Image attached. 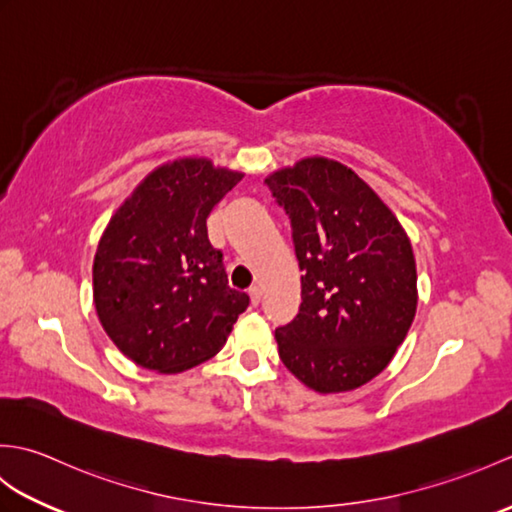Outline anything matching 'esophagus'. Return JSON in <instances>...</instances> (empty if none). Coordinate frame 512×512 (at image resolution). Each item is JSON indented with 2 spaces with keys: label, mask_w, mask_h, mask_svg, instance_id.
Instances as JSON below:
<instances>
[{
  "label": "esophagus",
  "mask_w": 512,
  "mask_h": 512,
  "mask_svg": "<svg viewBox=\"0 0 512 512\" xmlns=\"http://www.w3.org/2000/svg\"><path fill=\"white\" fill-rule=\"evenodd\" d=\"M248 295H250V303H253V306H259V301H262V288L253 286L248 290Z\"/></svg>",
  "instance_id": "34e87169"
}]
</instances>
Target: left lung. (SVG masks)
<instances>
[{
  "mask_svg": "<svg viewBox=\"0 0 512 512\" xmlns=\"http://www.w3.org/2000/svg\"><path fill=\"white\" fill-rule=\"evenodd\" d=\"M266 184L292 224L301 306L275 330L279 358L319 394L378 376L416 317V259L376 191L332 158L310 156Z\"/></svg>",
  "mask_w": 512,
  "mask_h": 512,
  "instance_id": "left-lung-1",
  "label": "left lung"
}]
</instances>
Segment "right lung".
Wrapping results in <instances>:
<instances>
[{"mask_svg": "<svg viewBox=\"0 0 512 512\" xmlns=\"http://www.w3.org/2000/svg\"><path fill=\"white\" fill-rule=\"evenodd\" d=\"M242 178L209 158H178L151 171L112 215L94 255V306L136 365L178 374L209 361L248 308L206 233L213 206Z\"/></svg>", "mask_w": 512, "mask_h": 512, "instance_id": "1", "label": "right lung"}]
</instances>
